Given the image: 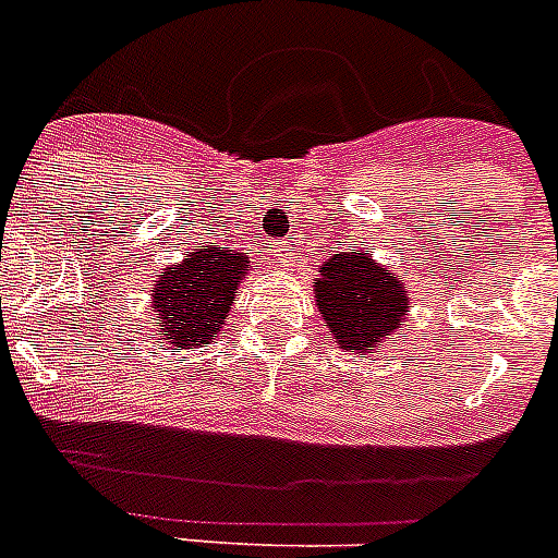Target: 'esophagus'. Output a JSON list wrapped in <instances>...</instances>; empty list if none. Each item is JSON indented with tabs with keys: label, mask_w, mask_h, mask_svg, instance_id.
<instances>
[{
	"label": "esophagus",
	"mask_w": 558,
	"mask_h": 558,
	"mask_svg": "<svg viewBox=\"0 0 558 558\" xmlns=\"http://www.w3.org/2000/svg\"><path fill=\"white\" fill-rule=\"evenodd\" d=\"M280 264H283V255H289V243H280Z\"/></svg>",
	"instance_id": "esophagus-1"
}]
</instances>
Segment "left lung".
<instances>
[{
  "label": "left lung",
  "mask_w": 558,
  "mask_h": 558,
  "mask_svg": "<svg viewBox=\"0 0 558 558\" xmlns=\"http://www.w3.org/2000/svg\"><path fill=\"white\" fill-rule=\"evenodd\" d=\"M315 301L337 349L368 354L391 331L402 329L409 312V294L400 275L374 264L363 243L323 260Z\"/></svg>",
  "instance_id": "1"
}]
</instances>
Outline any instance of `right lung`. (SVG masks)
I'll use <instances>...</instances> for the list:
<instances>
[{"mask_svg": "<svg viewBox=\"0 0 558 558\" xmlns=\"http://www.w3.org/2000/svg\"><path fill=\"white\" fill-rule=\"evenodd\" d=\"M250 269V252L198 246L156 275L149 308L153 320L161 323V340L178 349H198L223 335L229 308Z\"/></svg>", "mask_w": 558, "mask_h": 558, "instance_id": "right-lung-1", "label": "right lung"}]
</instances>
